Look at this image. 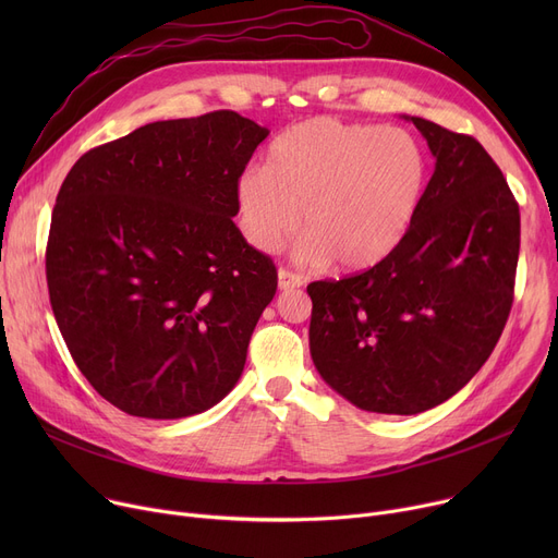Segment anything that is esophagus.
<instances>
[{
  "instance_id": "esophagus-1",
  "label": "esophagus",
  "mask_w": 558,
  "mask_h": 558,
  "mask_svg": "<svg viewBox=\"0 0 558 558\" xmlns=\"http://www.w3.org/2000/svg\"><path fill=\"white\" fill-rule=\"evenodd\" d=\"M303 284V278L294 271H287V269H280L278 271V289L280 291H287V289H296Z\"/></svg>"
}]
</instances>
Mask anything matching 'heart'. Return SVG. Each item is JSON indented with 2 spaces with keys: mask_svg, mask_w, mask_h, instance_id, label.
Wrapping results in <instances>:
<instances>
[{
  "mask_svg": "<svg viewBox=\"0 0 558 558\" xmlns=\"http://www.w3.org/2000/svg\"><path fill=\"white\" fill-rule=\"evenodd\" d=\"M427 175V154L409 131L316 117L280 133L264 169L240 173L234 208L255 251H278L303 213L296 259L310 267L335 259L341 271L360 274L402 244Z\"/></svg>",
  "mask_w": 558,
  "mask_h": 558,
  "instance_id": "1",
  "label": "heart"
}]
</instances>
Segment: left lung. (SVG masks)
<instances>
[{
  "instance_id": "8db88e82",
  "label": "left lung",
  "mask_w": 558,
  "mask_h": 558,
  "mask_svg": "<svg viewBox=\"0 0 558 558\" xmlns=\"http://www.w3.org/2000/svg\"><path fill=\"white\" fill-rule=\"evenodd\" d=\"M402 117L436 160L412 228L383 264L307 294L310 353L326 385L364 412L412 416L471 383L500 339L520 213L475 137Z\"/></svg>"
}]
</instances>
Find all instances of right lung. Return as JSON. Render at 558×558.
<instances>
[{
  "label": "right lung",
  "mask_w": 558,
  "mask_h": 558,
  "mask_svg": "<svg viewBox=\"0 0 558 558\" xmlns=\"http://www.w3.org/2000/svg\"><path fill=\"white\" fill-rule=\"evenodd\" d=\"M269 129L217 110L87 151L56 196L49 301L95 391L140 418L205 412L238 385L274 262L232 223L234 183Z\"/></svg>",
  "instance_id": "obj_1"
}]
</instances>
